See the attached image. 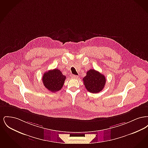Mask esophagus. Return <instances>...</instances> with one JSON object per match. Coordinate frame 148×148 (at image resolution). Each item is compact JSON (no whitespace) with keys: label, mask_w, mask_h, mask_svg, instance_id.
I'll return each mask as SVG.
<instances>
[{"label":"esophagus","mask_w":148,"mask_h":148,"mask_svg":"<svg viewBox=\"0 0 148 148\" xmlns=\"http://www.w3.org/2000/svg\"><path fill=\"white\" fill-rule=\"evenodd\" d=\"M71 77H73V78H77V77H79L77 75H73Z\"/></svg>","instance_id":"34e87169"}]
</instances>
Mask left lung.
<instances>
[{
	"label": "left lung",
	"mask_w": 148,
	"mask_h": 148,
	"mask_svg": "<svg viewBox=\"0 0 148 148\" xmlns=\"http://www.w3.org/2000/svg\"><path fill=\"white\" fill-rule=\"evenodd\" d=\"M83 80L86 90L92 93L101 92L106 83L105 76L94 69L88 71Z\"/></svg>",
	"instance_id": "1"
}]
</instances>
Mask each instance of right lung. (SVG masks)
Segmentation results:
<instances>
[{
    "label": "right lung",
    "mask_w": 148,
    "mask_h": 148,
    "mask_svg": "<svg viewBox=\"0 0 148 148\" xmlns=\"http://www.w3.org/2000/svg\"><path fill=\"white\" fill-rule=\"evenodd\" d=\"M66 77L62 71L55 69L45 72L42 77V83L45 87L51 92L60 90L63 86Z\"/></svg>",
    "instance_id": "1"
}]
</instances>
